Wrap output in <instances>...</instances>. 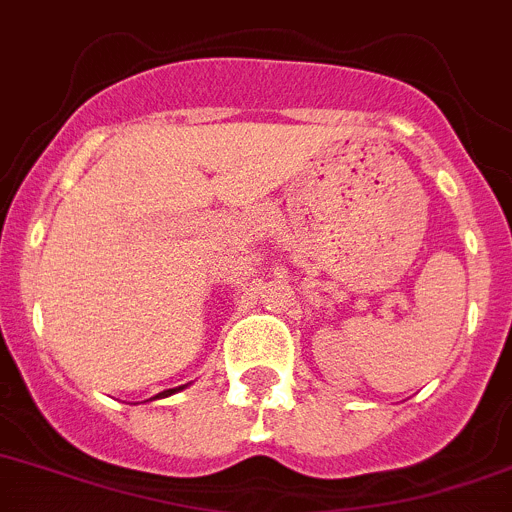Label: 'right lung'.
Instances as JSON below:
<instances>
[{"label": "right lung", "instance_id": "add662e5", "mask_svg": "<svg viewBox=\"0 0 512 512\" xmlns=\"http://www.w3.org/2000/svg\"><path fill=\"white\" fill-rule=\"evenodd\" d=\"M188 387V384H183V387H175V389H165V392H160V394H155V397H170V394H175V392H180V389H186ZM153 397V399H155Z\"/></svg>", "mask_w": 512, "mask_h": 512}]
</instances>
